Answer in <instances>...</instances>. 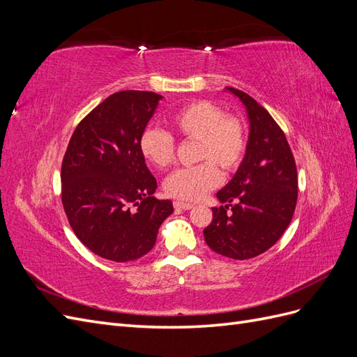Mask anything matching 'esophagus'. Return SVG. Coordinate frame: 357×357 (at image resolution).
Listing matches in <instances>:
<instances>
[{
	"mask_svg": "<svg viewBox=\"0 0 357 357\" xmlns=\"http://www.w3.org/2000/svg\"><path fill=\"white\" fill-rule=\"evenodd\" d=\"M192 207H193V204H189V202H183V201H176L174 202L176 210H190Z\"/></svg>",
	"mask_w": 357,
	"mask_h": 357,
	"instance_id": "obj_1",
	"label": "esophagus"
}]
</instances>
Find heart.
<instances>
[{
    "label": "heart",
    "instance_id": "1",
    "mask_svg": "<svg viewBox=\"0 0 357 357\" xmlns=\"http://www.w3.org/2000/svg\"><path fill=\"white\" fill-rule=\"evenodd\" d=\"M177 134L198 142L197 160L202 164L181 168L167 177L164 188L169 197L198 201L220 183L219 167L225 172L240 167L247 149L245 125L240 117L225 114L211 101H193L171 117ZM139 152L156 168L164 169L176 156V142L159 128H147L139 137Z\"/></svg>",
    "mask_w": 357,
    "mask_h": 357
}]
</instances>
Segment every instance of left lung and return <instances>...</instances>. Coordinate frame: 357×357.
Instances as JSON below:
<instances>
[{
  "label": "left lung",
  "instance_id": "8db88e82",
  "mask_svg": "<svg viewBox=\"0 0 357 357\" xmlns=\"http://www.w3.org/2000/svg\"><path fill=\"white\" fill-rule=\"evenodd\" d=\"M244 104L250 134L245 156L218 198L205 243L222 256L250 259L271 248L294 218L298 172L283 129L250 95L228 88Z\"/></svg>",
  "mask_w": 357,
  "mask_h": 357
}]
</instances>
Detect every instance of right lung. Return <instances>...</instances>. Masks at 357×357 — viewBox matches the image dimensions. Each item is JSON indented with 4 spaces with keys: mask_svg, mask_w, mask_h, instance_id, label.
<instances>
[{
    "mask_svg": "<svg viewBox=\"0 0 357 357\" xmlns=\"http://www.w3.org/2000/svg\"><path fill=\"white\" fill-rule=\"evenodd\" d=\"M159 100L146 91L110 95L74 129L63 155L61 197L71 229L113 262L147 255L174 211L169 199L153 197L158 183L138 146Z\"/></svg>",
    "mask_w": 357,
    "mask_h": 357,
    "instance_id": "1",
    "label": "right lung"
}]
</instances>
